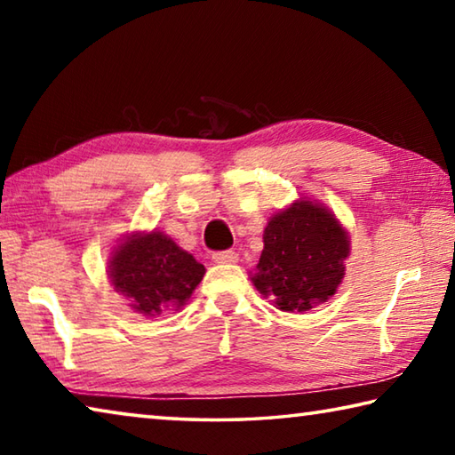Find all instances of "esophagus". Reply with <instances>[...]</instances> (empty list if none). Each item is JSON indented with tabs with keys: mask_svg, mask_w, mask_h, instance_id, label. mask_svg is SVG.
Masks as SVG:
<instances>
[{
	"mask_svg": "<svg viewBox=\"0 0 455 455\" xmlns=\"http://www.w3.org/2000/svg\"><path fill=\"white\" fill-rule=\"evenodd\" d=\"M212 260L219 265H233L238 260V255L235 251H220V252H214Z\"/></svg>",
	"mask_w": 455,
	"mask_h": 455,
	"instance_id": "esophagus-1",
	"label": "esophagus"
}]
</instances>
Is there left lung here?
<instances>
[{"label": "left lung", "instance_id": "obj_1", "mask_svg": "<svg viewBox=\"0 0 455 455\" xmlns=\"http://www.w3.org/2000/svg\"><path fill=\"white\" fill-rule=\"evenodd\" d=\"M263 243L252 284L276 309L303 313L335 295L349 257V235L327 206L297 200L267 222Z\"/></svg>", "mask_w": 455, "mask_h": 455}]
</instances>
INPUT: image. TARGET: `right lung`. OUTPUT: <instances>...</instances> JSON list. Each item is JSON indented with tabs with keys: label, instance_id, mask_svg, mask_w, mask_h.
<instances>
[{
	"label": "right lung",
	"instance_id": "obj_1",
	"mask_svg": "<svg viewBox=\"0 0 455 455\" xmlns=\"http://www.w3.org/2000/svg\"><path fill=\"white\" fill-rule=\"evenodd\" d=\"M206 268L158 230L126 236L114 249L108 275L114 289L146 317L180 309L203 281Z\"/></svg>",
	"mask_w": 455,
	"mask_h": 455
}]
</instances>
